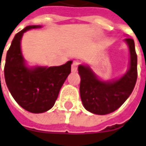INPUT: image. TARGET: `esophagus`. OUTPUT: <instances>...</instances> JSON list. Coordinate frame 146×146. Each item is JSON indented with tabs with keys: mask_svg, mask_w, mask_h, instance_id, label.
Returning a JSON list of instances; mask_svg holds the SVG:
<instances>
[{
	"mask_svg": "<svg viewBox=\"0 0 146 146\" xmlns=\"http://www.w3.org/2000/svg\"><path fill=\"white\" fill-rule=\"evenodd\" d=\"M78 64H79V63H78L77 60H73L72 66H71V70H72V72H77Z\"/></svg>",
	"mask_w": 146,
	"mask_h": 146,
	"instance_id": "obj_1",
	"label": "esophagus"
}]
</instances>
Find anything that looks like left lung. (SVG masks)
Segmentation results:
<instances>
[{
  "label": "left lung",
  "instance_id": "obj_1",
  "mask_svg": "<svg viewBox=\"0 0 146 146\" xmlns=\"http://www.w3.org/2000/svg\"><path fill=\"white\" fill-rule=\"evenodd\" d=\"M125 41L129 49V69L119 79L103 81L98 79L88 65L78 66L81 102L86 110L93 113L106 115L114 112L122 106L134 89L137 78L135 44L129 37Z\"/></svg>",
  "mask_w": 146,
  "mask_h": 146
}]
</instances>
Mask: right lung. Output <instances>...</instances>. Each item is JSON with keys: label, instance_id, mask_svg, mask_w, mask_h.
Segmentation results:
<instances>
[{"label": "right lung", "instance_id": "obj_1", "mask_svg": "<svg viewBox=\"0 0 146 146\" xmlns=\"http://www.w3.org/2000/svg\"><path fill=\"white\" fill-rule=\"evenodd\" d=\"M40 25H29L15 35L6 54L5 79L14 100L25 110L40 113L55 104L60 88L71 73L72 60L52 67H28L24 59L21 40L24 33Z\"/></svg>", "mask_w": 146, "mask_h": 146}]
</instances>
